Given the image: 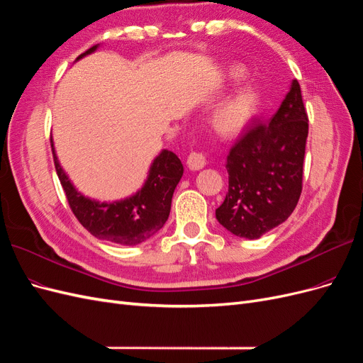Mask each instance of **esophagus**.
Here are the masks:
<instances>
[{
  "mask_svg": "<svg viewBox=\"0 0 363 363\" xmlns=\"http://www.w3.org/2000/svg\"><path fill=\"white\" fill-rule=\"evenodd\" d=\"M186 166H189L190 170H201L206 166V160L199 152H191L189 158H186Z\"/></svg>",
  "mask_w": 363,
  "mask_h": 363,
  "instance_id": "esophagus-1",
  "label": "esophagus"
}]
</instances>
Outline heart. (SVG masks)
Instances as JSON below:
<instances>
[{
  "mask_svg": "<svg viewBox=\"0 0 363 363\" xmlns=\"http://www.w3.org/2000/svg\"><path fill=\"white\" fill-rule=\"evenodd\" d=\"M245 77L244 67L232 65L226 67L223 74L225 81H238ZM259 108V91L253 84H244L235 91L230 93L228 98L221 101L213 110L209 123L213 130L225 138L235 137L245 130L258 113Z\"/></svg>",
  "mask_w": 363,
  "mask_h": 363,
  "instance_id": "b5f03b06",
  "label": "heart"
}]
</instances>
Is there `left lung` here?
<instances>
[{"instance_id": "obj_1", "label": "left lung", "mask_w": 363, "mask_h": 363, "mask_svg": "<svg viewBox=\"0 0 363 363\" xmlns=\"http://www.w3.org/2000/svg\"><path fill=\"white\" fill-rule=\"evenodd\" d=\"M308 131L300 84L292 79L273 118L253 123L229 152V189L216 209L221 226L256 240L284 223L301 194Z\"/></svg>"}]
</instances>
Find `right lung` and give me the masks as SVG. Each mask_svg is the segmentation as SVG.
Returning <instances> with one entry per match:
<instances>
[{
	"label": "right lung",
	"instance_id": "right-lung-1",
	"mask_svg": "<svg viewBox=\"0 0 363 363\" xmlns=\"http://www.w3.org/2000/svg\"><path fill=\"white\" fill-rule=\"evenodd\" d=\"M91 46L77 60L95 52ZM54 164L69 206L93 237L121 245H137L154 237L170 214L173 191L182 178L184 166L173 152L164 149L150 164L147 179L135 194L116 202H98L81 194L62 169L51 138Z\"/></svg>",
	"mask_w": 363,
	"mask_h": 363
}]
</instances>
